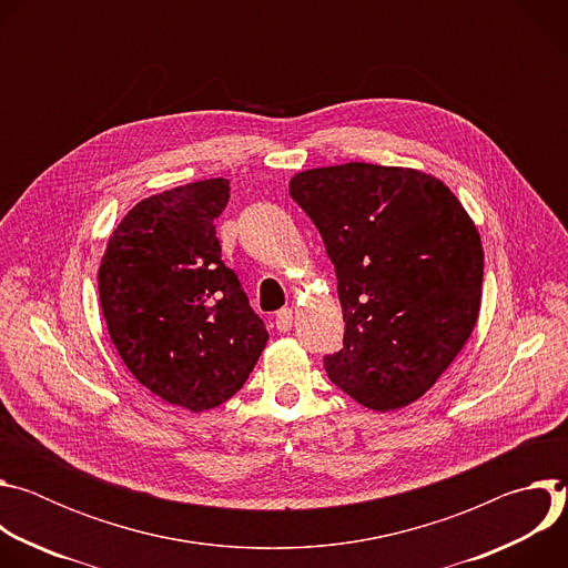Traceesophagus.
I'll list each match as a JSON object with an SVG mask.
<instances>
[{"mask_svg":"<svg viewBox=\"0 0 568 568\" xmlns=\"http://www.w3.org/2000/svg\"><path fill=\"white\" fill-rule=\"evenodd\" d=\"M292 323H294V312H292V307L278 310V314H276V331L290 333V331H292Z\"/></svg>","mask_w":568,"mask_h":568,"instance_id":"34e87169","label":"esophagus"}]
</instances>
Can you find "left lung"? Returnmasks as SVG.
<instances>
[{
  "label": "left lung",
  "instance_id": "8db88e82",
  "mask_svg": "<svg viewBox=\"0 0 568 568\" xmlns=\"http://www.w3.org/2000/svg\"><path fill=\"white\" fill-rule=\"evenodd\" d=\"M335 265L344 346L328 377L373 412L416 402L469 339L480 307V235L436 178L351 161L290 182Z\"/></svg>",
  "mask_w": 568,
  "mask_h": 568
}]
</instances>
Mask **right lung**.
I'll use <instances>...</instances> for the list:
<instances>
[{
  "instance_id": "right-lung-1",
  "label": "right lung",
  "mask_w": 568,
  "mask_h": 568,
  "mask_svg": "<svg viewBox=\"0 0 568 568\" xmlns=\"http://www.w3.org/2000/svg\"><path fill=\"white\" fill-rule=\"evenodd\" d=\"M229 191V180L215 178L141 200L99 267L103 316L123 364L150 393L195 414L235 395L270 339L222 263L213 220Z\"/></svg>"
}]
</instances>
